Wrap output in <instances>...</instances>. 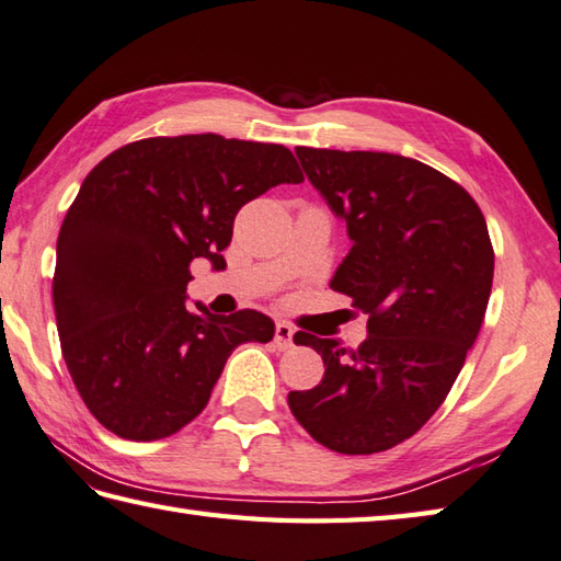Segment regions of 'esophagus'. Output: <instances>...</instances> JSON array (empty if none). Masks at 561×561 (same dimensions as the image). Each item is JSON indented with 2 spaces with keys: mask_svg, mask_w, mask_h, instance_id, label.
I'll return each mask as SVG.
<instances>
[{
  "mask_svg": "<svg viewBox=\"0 0 561 561\" xmlns=\"http://www.w3.org/2000/svg\"><path fill=\"white\" fill-rule=\"evenodd\" d=\"M274 347L277 350H289V347H294V328L289 325V323H277L274 325Z\"/></svg>",
  "mask_w": 561,
  "mask_h": 561,
  "instance_id": "obj_1",
  "label": "esophagus"
}]
</instances>
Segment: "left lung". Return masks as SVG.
I'll return each mask as SVG.
<instances>
[{"mask_svg": "<svg viewBox=\"0 0 561 561\" xmlns=\"http://www.w3.org/2000/svg\"><path fill=\"white\" fill-rule=\"evenodd\" d=\"M296 158L353 240L331 287L369 321L355 350L294 335L325 375L289 391V409L328 449L383 453L431 421L474 345L493 282L489 228L469 192L425 162L304 146Z\"/></svg>", "mask_w": 561, "mask_h": 561, "instance_id": "8db88e82", "label": "left lung"}]
</instances>
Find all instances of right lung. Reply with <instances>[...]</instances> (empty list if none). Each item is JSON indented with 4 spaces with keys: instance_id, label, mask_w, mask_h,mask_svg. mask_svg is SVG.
Wrapping results in <instances>:
<instances>
[{
    "instance_id": "1",
    "label": "right lung",
    "mask_w": 561,
    "mask_h": 561,
    "mask_svg": "<svg viewBox=\"0 0 561 561\" xmlns=\"http://www.w3.org/2000/svg\"><path fill=\"white\" fill-rule=\"evenodd\" d=\"M304 174L291 150L216 134L142 138L87 174L65 216L53 306L65 365L106 431L160 440L194 421L226 359L272 318L186 306L190 265L224 270L236 214Z\"/></svg>"
}]
</instances>
